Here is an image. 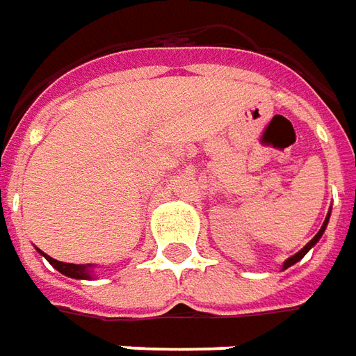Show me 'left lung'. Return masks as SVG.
I'll return each instance as SVG.
<instances>
[{"label":"left lung","instance_id":"8db88e82","mask_svg":"<svg viewBox=\"0 0 356 356\" xmlns=\"http://www.w3.org/2000/svg\"><path fill=\"white\" fill-rule=\"evenodd\" d=\"M327 222H330V214H327V216H325V220H323V226L320 228V232H318V234H316V236H314V238H312L310 241H308V243L304 245V248L300 249L296 255H292V257H289V259L284 261L282 269H289V267H292L294 263H298V261L302 259V257H304V255H306V253H308V251H310V249L314 248V245H316L318 241H320V238L323 236V232H325V228H327Z\"/></svg>","mask_w":356,"mask_h":356}]
</instances>
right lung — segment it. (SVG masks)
Segmentation results:
<instances>
[{
	"label": "right lung",
	"instance_id": "right-lung-1",
	"mask_svg": "<svg viewBox=\"0 0 356 356\" xmlns=\"http://www.w3.org/2000/svg\"><path fill=\"white\" fill-rule=\"evenodd\" d=\"M38 253H42L40 249H38ZM46 259H48V263L54 267L56 270H60L62 275H66V277H72V279H93V265H74V263H62V261H56L52 259L50 255H46V253H42Z\"/></svg>",
	"mask_w": 356,
	"mask_h": 356
}]
</instances>
